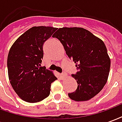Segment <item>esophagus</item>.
Returning <instances> with one entry per match:
<instances>
[{
	"instance_id": "esophagus-1",
	"label": "esophagus",
	"mask_w": 122,
	"mask_h": 122,
	"mask_svg": "<svg viewBox=\"0 0 122 122\" xmlns=\"http://www.w3.org/2000/svg\"><path fill=\"white\" fill-rule=\"evenodd\" d=\"M68 76L67 74H66V73H63V74H61V78H65V77H66Z\"/></svg>"
}]
</instances>
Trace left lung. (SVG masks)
<instances>
[{"mask_svg":"<svg viewBox=\"0 0 122 122\" xmlns=\"http://www.w3.org/2000/svg\"><path fill=\"white\" fill-rule=\"evenodd\" d=\"M53 37L59 40L78 70L72 74L78 87L69 97L76 101L91 99L102 90L110 72V59L105 43L81 27L59 28Z\"/></svg>","mask_w":122,"mask_h":122,"instance_id":"obj_1","label":"left lung"}]
</instances>
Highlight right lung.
Returning a JSON list of instances; mask_svg holds the SVG:
<instances>
[{"label":"right lung","instance_id":"add662e5","mask_svg":"<svg viewBox=\"0 0 122 122\" xmlns=\"http://www.w3.org/2000/svg\"><path fill=\"white\" fill-rule=\"evenodd\" d=\"M57 28L33 27L13 44L8 56L10 82L17 95L28 102H40L50 93L51 84L57 78L52 71L41 66L43 44Z\"/></svg>","mask_w":122,"mask_h":122}]
</instances>
